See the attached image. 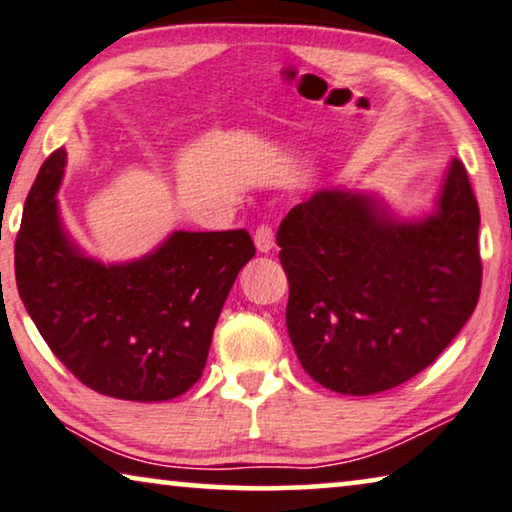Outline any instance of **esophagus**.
I'll list each match as a JSON object with an SVG mask.
<instances>
[{"instance_id": "34e87169", "label": "esophagus", "mask_w": 512, "mask_h": 512, "mask_svg": "<svg viewBox=\"0 0 512 512\" xmlns=\"http://www.w3.org/2000/svg\"><path fill=\"white\" fill-rule=\"evenodd\" d=\"M255 246L259 253H271L276 248V232L269 225H259L255 230Z\"/></svg>"}]
</instances>
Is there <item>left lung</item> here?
Segmentation results:
<instances>
[{
  "mask_svg": "<svg viewBox=\"0 0 512 512\" xmlns=\"http://www.w3.org/2000/svg\"><path fill=\"white\" fill-rule=\"evenodd\" d=\"M478 227L460 160L421 223H400L379 197L338 188L296 204L278 227V257L303 370L345 395L388 391L425 370L478 303Z\"/></svg>",
  "mask_w": 512,
  "mask_h": 512,
  "instance_id": "left-lung-1",
  "label": "left lung"
}]
</instances>
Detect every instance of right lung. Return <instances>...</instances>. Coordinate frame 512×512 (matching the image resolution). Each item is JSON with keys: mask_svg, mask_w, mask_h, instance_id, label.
<instances>
[{"mask_svg": "<svg viewBox=\"0 0 512 512\" xmlns=\"http://www.w3.org/2000/svg\"><path fill=\"white\" fill-rule=\"evenodd\" d=\"M66 151L45 158L15 239V282L38 333L91 391L163 402L202 377L213 329L255 243L246 230L174 232L154 253L101 264L59 223Z\"/></svg>", "mask_w": 512, "mask_h": 512, "instance_id": "add662e5", "label": "right lung"}]
</instances>
